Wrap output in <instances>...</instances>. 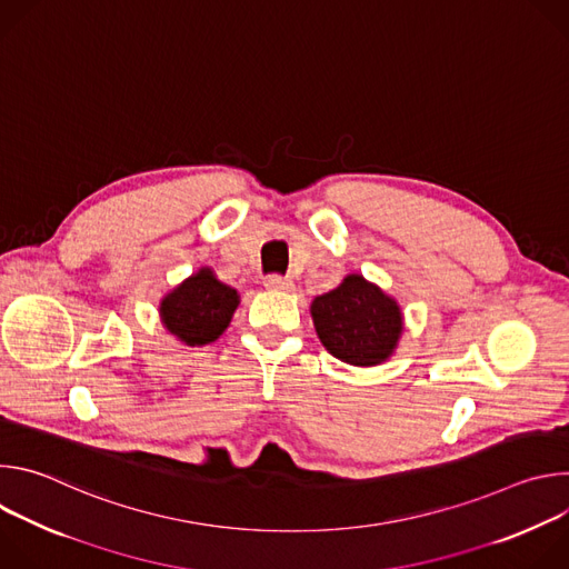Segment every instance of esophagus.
Returning a JSON list of instances; mask_svg holds the SVG:
<instances>
[{
	"label": "esophagus",
	"instance_id": "34e87169",
	"mask_svg": "<svg viewBox=\"0 0 569 569\" xmlns=\"http://www.w3.org/2000/svg\"><path fill=\"white\" fill-rule=\"evenodd\" d=\"M266 288L268 290H292V279L281 277V274H270L266 279Z\"/></svg>",
	"mask_w": 569,
	"mask_h": 569
}]
</instances>
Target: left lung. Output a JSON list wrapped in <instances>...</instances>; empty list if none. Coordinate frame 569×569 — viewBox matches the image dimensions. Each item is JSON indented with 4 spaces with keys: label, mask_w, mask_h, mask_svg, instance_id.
<instances>
[{
    "label": "left lung",
    "mask_w": 569,
    "mask_h": 569,
    "mask_svg": "<svg viewBox=\"0 0 569 569\" xmlns=\"http://www.w3.org/2000/svg\"><path fill=\"white\" fill-rule=\"evenodd\" d=\"M310 312L327 351L356 367L387 360L402 331L396 301L360 274H349L336 290L317 297Z\"/></svg>",
    "instance_id": "8db88e82"
}]
</instances>
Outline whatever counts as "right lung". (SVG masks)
I'll list each match as a JSON object with an SVG mask.
<instances>
[{
  "label": "right lung",
  "mask_w": 569,
  "mask_h": 569,
  "mask_svg": "<svg viewBox=\"0 0 569 569\" xmlns=\"http://www.w3.org/2000/svg\"><path fill=\"white\" fill-rule=\"evenodd\" d=\"M238 306V292L220 283L211 270L202 268L161 301L164 327L191 347L209 345L229 327Z\"/></svg>",
  "instance_id": "1"
}]
</instances>
